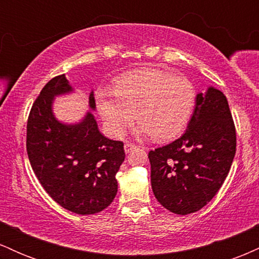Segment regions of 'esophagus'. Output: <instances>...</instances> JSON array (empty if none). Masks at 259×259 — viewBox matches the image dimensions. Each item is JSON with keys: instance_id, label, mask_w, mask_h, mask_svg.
<instances>
[{"instance_id": "esophagus-1", "label": "esophagus", "mask_w": 259, "mask_h": 259, "mask_svg": "<svg viewBox=\"0 0 259 259\" xmlns=\"http://www.w3.org/2000/svg\"><path fill=\"white\" fill-rule=\"evenodd\" d=\"M135 148H136V145H135V144H133V142L126 141L125 144H124V151H125L126 153L132 152V151H133V150H135Z\"/></svg>"}]
</instances>
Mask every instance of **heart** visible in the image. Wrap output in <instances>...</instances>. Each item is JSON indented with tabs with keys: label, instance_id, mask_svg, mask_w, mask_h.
Returning <instances> with one entry per match:
<instances>
[{
	"label": "heart",
	"instance_id": "1",
	"mask_svg": "<svg viewBox=\"0 0 259 259\" xmlns=\"http://www.w3.org/2000/svg\"><path fill=\"white\" fill-rule=\"evenodd\" d=\"M195 101L196 90L189 79L159 69L130 74L115 89L96 91L97 108L112 135L124 134L136 117L138 133L160 141L184 132Z\"/></svg>",
	"mask_w": 259,
	"mask_h": 259
}]
</instances>
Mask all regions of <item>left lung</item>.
Instances as JSON below:
<instances>
[{
  "instance_id": "left-lung-1",
  "label": "left lung",
  "mask_w": 259,
  "mask_h": 259,
  "mask_svg": "<svg viewBox=\"0 0 259 259\" xmlns=\"http://www.w3.org/2000/svg\"><path fill=\"white\" fill-rule=\"evenodd\" d=\"M235 152L236 132L228 100L209 86L196 96L186 132L148 153L157 201L175 214L200 210L221 189Z\"/></svg>"
}]
</instances>
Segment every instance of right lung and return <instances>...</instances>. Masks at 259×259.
<instances>
[{
	"mask_svg": "<svg viewBox=\"0 0 259 259\" xmlns=\"http://www.w3.org/2000/svg\"><path fill=\"white\" fill-rule=\"evenodd\" d=\"M73 91L64 74L44 86L29 114L26 151L32 170L52 200L76 214H95L117 195L115 174L125 152L123 142L100 133L91 112L75 124L62 123L55 117V97ZM89 107L96 108L94 91Z\"/></svg>",
	"mask_w": 259,
	"mask_h": 259,
	"instance_id": "add662e5",
	"label": "right lung"
}]
</instances>
